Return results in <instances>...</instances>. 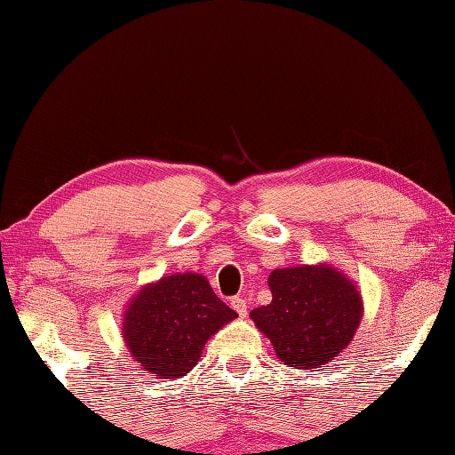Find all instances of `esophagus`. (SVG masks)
Here are the masks:
<instances>
[{"instance_id":"1","label":"esophagus","mask_w":455,"mask_h":455,"mask_svg":"<svg viewBox=\"0 0 455 455\" xmlns=\"http://www.w3.org/2000/svg\"><path fill=\"white\" fill-rule=\"evenodd\" d=\"M230 308H233L238 316H246V312H249V304H246V300L241 299V296H235V299L230 300Z\"/></svg>"}]
</instances>
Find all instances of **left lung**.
Wrapping results in <instances>:
<instances>
[{"label": "left lung", "mask_w": 455, "mask_h": 455, "mask_svg": "<svg viewBox=\"0 0 455 455\" xmlns=\"http://www.w3.org/2000/svg\"><path fill=\"white\" fill-rule=\"evenodd\" d=\"M272 302L254 308V326L286 366L322 368L348 348L364 316L356 283L332 264H300L268 275Z\"/></svg>", "instance_id": "8db88e82"}]
</instances>
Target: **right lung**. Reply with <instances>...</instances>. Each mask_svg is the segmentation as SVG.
Wrapping results in <instances>:
<instances>
[{"label": "right lung", "instance_id": "1", "mask_svg": "<svg viewBox=\"0 0 455 455\" xmlns=\"http://www.w3.org/2000/svg\"><path fill=\"white\" fill-rule=\"evenodd\" d=\"M236 316L206 276L172 272L131 296L121 332L141 374L169 382L199 364L204 344Z\"/></svg>", "mask_w": 455, "mask_h": 455}]
</instances>
